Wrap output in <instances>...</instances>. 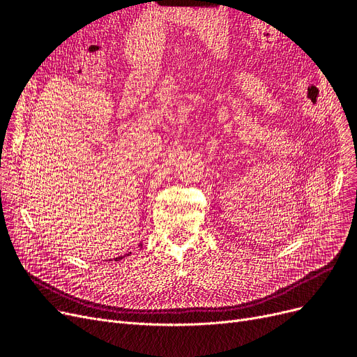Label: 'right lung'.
Returning a JSON list of instances; mask_svg holds the SVG:
<instances>
[{
    "mask_svg": "<svg viewBox=\"0 0 357 357\" xmlns=\"http://www.w3.org/2000/svg\"><path fill=\"white\" fill-rule=\"evenodd\" d=\"M142 245H143V244H139V247H142ZM129 255H131V252H128V253H126V255H123V256H117V257H114V261H116V262H117V261H122L123 257H126V256H129Z\"/></svg>",
    "mask_w": 357,
    "mask_h": 357,
    "instance_id": "obj_1",
    "label": "right lung"
}]
</instances>
